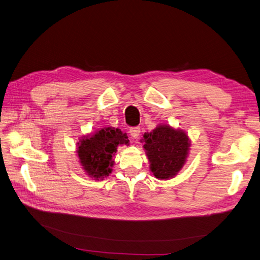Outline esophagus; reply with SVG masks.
Segmentation results:
<instances>
[{
	"mask_svg": "<svg viewBox=\"0 0 260 260\" xmlns=\"http://www.w3.org/2000/svg\"><path fill=\"white\" fill-rule=\"evenodd\" d=\"M129 133H130V136L132 137V139H138V138L140 137L141 129H140L139 127H133V128H130Z\"/></svg>",
	"mask_w": 260,
	"mask_h": 260,
	"instance_id": "1",
	"label": "esophagus"
}]
</instances>
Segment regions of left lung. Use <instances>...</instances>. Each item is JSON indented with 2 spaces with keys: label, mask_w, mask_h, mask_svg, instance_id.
<instances>
[{
  "label": "left lung",
  "mask_w": 260,
  "mask_h": 260,
  "mask_svg": "<svg viewBox=\"0 0 260 260\" xmlns=\"http://www.w3.org/2000/svg\"><path fill=\"white\" fill-rule=\"evenodd\" d=\"M142 142L149 169L159 180H168L177 176L186 162L191 146L186 133L169 124H158L153 131L145 132Z\"/></svg>",
  "instance_id": "left-lung-1"
}]
</instances>
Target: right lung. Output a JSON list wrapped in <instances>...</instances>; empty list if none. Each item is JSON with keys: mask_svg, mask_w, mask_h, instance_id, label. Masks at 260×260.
Listing matches in <instances>:
<instances>
[{"mask_svg": "<svg viewBox=\"0 0 260 260\" xmlns=\"http://www.w3.org/2000/svg\"><path fill=\"white\" fill-rule=\"evenodd\" d=\"M77 154L82 169L94 180H103L112 174L113 156L119 145H129L127 133L114 127L102 128L81 137L77 143Z\"/></svg>", "mask_w": 260, "mask_h": 260, "instance_id": "obj_1", "label": "right lung"}]
</instances>
